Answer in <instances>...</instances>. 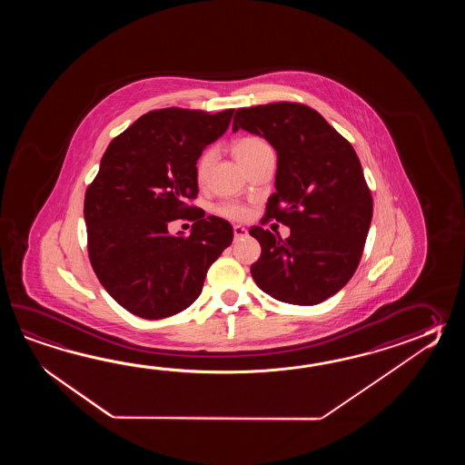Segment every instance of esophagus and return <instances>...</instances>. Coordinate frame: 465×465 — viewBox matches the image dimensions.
<instances>
[{"instance_id": "34e87169", "label": "esophagus", "mask_w": 465, "mask_h": 465, "mask_svg": "<svg viewBox=\"0 0 465 465\" xmlns=\"http://www.w3.org/2000/svg\"><path fill=\"white\" fill-rule=\"evenodd\" d=\"M232 231H234V237H236V239H241V237L247 236V229L242 228V226H234Z\"/></svg>"}]
</instances>
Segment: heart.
<instances>
[{
    "instance_id": "heart-1",
    "label": "heart",
    "mask_w": 465,
    "mask_h": 465,
    "mask_svg": "<svg viewBox=\"0 0 465 465\" xmlns=\"http://www.w3.org/2000/svg\"><path fill=\"white\" fill-rule=\"evenodd\" d=\"M266 149H269V144H267L264 139L259 138V136H242V138L237 139L236 143H234V154H236V158L239 159L244 166H246L251 159L256 158L259 153H262V151H266ZM213 158H214L213 149H204V151L199 154V158L196 159L194 176H196L198 183H203V181L206 179V174H208V169L209 166H211V163H213ZM216 213H218L219 216L234 219V221L247 218V214H249L246 206H242V204H239V203H234V201H224V203H221L218 208H216Z\"/></svg>"
}]
</instances>
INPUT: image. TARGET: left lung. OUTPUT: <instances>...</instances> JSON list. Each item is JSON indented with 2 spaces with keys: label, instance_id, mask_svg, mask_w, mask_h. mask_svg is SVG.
Listing matches in <instances>:
<instances>
[{
  "label": "left lung",
  "instance_id": "obj_1",
  "mask_svg": "<svg viewBox=\"0 0 465 465\" xmlns=\"http://www.w3.org/2000/svg\"><path fill=\"white\" fill-rule=\"evenodd\" d=\"M266 138L277 151L276 193L261 226L251 266L257 286L277 301L314 306L346 286L361 262L372 219V194L356 151L316 109L281 101L239 108L232 131ZM276 218L287 240L262 226Z\"/></svg>",
  "mask_w": 465,
  "mask_h": 465
}]
</instances>
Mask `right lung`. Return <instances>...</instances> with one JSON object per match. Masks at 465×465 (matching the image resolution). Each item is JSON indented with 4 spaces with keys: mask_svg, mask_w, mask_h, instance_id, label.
I'll return each instance as SVG.
<instances>
[{
    "mask_svg": "<svg viewBox=\"0 0 465 465\" xmlns=\"http://www.w3.org/2000/svg\"><path fill=\"white\" fill-rule=\"evenodd\" d=\"M234 109L149 111L109 143L84 194L88 256L119 306L143 319L174 316L198 299L211 264L232 242V226L191 204L194 164L224 134ZM176 218L189 237L168 234Z\"/></svg>",
    "mask_w": 465,
    "mask_h": 465,
    "instance_id": "right-lung-1",
    "label": "right lung"
}]
</instances>
